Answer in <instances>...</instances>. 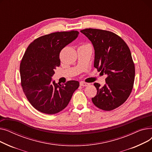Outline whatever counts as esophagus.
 Instances as JSON below:
<instances>
[{
  "instance_id": "34e87169",
  "label": "esophagus",
  "mask_w": 152,
  "mask_h": 152,
  "mask_svg": "<svg viewBox=\"0 0 152 152\" xmlns=\"http://www.w3.org/2000/svg\"><path fill=\"white\" fill-rule=\"evenodd\" d=\"M79 84H80V86H87L89 85V83H87L83 82V81L80 82V83H79Z\"/></svg>"
}]
</instances>
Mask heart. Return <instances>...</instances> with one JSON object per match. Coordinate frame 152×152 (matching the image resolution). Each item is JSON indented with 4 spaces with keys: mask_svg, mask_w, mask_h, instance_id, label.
<instances>
[{
    "mask_svg": "<svg viewBox=\"0 0 152 152\" xmlns=\"http://www.w3.org/2000/svg\"><path fill=\"white\" fill-rule=\"evenodd\" d=\"M88 45V44H83L81 46H84V45Z\"/></svg>",
    "mask_w": 152,
    "mask_h": 152,
    "instance_id": "1",
    "label": "heart"
}]
</instances>
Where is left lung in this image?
Instances as JSON below:
<instances>
[{"label":"left lung","mask_w":152,"mask_h":152,"mask_svg":"<svg viewBox=\"0 0 152 152\" xmlns=\"http://www.w3.org/2000/svg\"><path fill=\"white\" fill-rule=\"evenodd\" d=\"M81 32L93 44L94 67L107 75L104 86L94 84L97 93L92 101L100 109L113 110L123 104L133 88L135 66L129 48L111 31L87 28Z\"/></svg>","instance_id":"left-lung-1"}]
</instances>
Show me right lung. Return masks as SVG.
<instances>
[{
	"instance_id": "add662e5",
	"label": "right lung",
	"mask_w": 152,
	"mask_h": 152,
	"mask_svg": "<svg viewBox=\"0 0 152 152\" xmlns=\"http://www.w3.org/2000/svg\"><path fill=\"white\" fill-rule=\"evenodd\" d=\"M78 34V31L73 30L39 37L29 45L23 55L20 66L22 89L31 105L40 112H60L79 86L77 81L64 84L52 81L55 69L60 65L61 50Z\"/></svg>"
}]
</instances>
